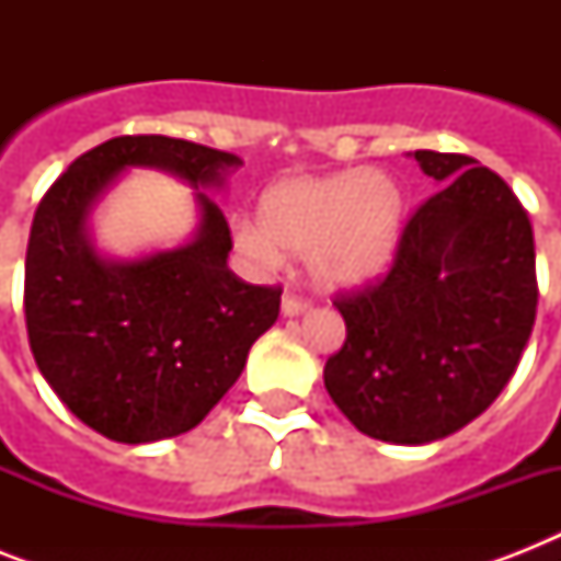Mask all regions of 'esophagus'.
<instances>
[{"mask_svg":"<svg viewBox=\"0 0 561 561\" xmlns=\"http://www.w3.org/2000/svg\"><path fill=\"white\" fill-rule=\"evenodd\" d=\"M308 308H311V302L302 297H297V294H285V297H282V314L285 317L306 314Z\"/></svg>","mask_w":561,"mask_h":561,"instance_id":"1","label":"esophagus"}]
</instances>
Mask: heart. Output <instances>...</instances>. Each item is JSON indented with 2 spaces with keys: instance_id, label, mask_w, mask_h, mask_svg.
<instances>
[{
  "instance_id": "b5f03b06",
  "label": "heart",
  "mask_w": 561,
  "mask_h": 561,
  "mask_svg": "<svg viewBox=\"0 0 561 561\" xmlns=\"http://www.w3.org/2000/svg\"><path fill=\"white\" fill-rule=\"evenodd\" d=\"M404 227V197L383 171L350 169L323 178H288L259 201V224L238 220L236 247L262 267L308 255L323 288L350 290L390 267Z\"/></svg>"
}]
</instances>
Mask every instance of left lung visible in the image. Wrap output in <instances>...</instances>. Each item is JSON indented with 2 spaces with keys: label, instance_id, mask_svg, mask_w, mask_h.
I'll list each match as a JSON object with an SVG mask.
<instances>
[{
  "label": "left lung",
  "instance_id": "left-lung-1",
  "mask_svg": "<svg viewBox=\"0 0 561 561\" xmlns=\"http://www.w3.org/2000/svg\"><path fill=\"white\" fill-rule=\"evenodd\" d=\"M439 183L401 229L381 282L334 299L346 320L323 381L360 434L443 439L513 378L536 323V244L513 188L466 153L416 151Z\"/></svg>",
  "mask_w": 561,
  "mask_h": 561
}]
</instances>
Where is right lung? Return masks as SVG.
Returning a JSON list of instances; mask_svg holds the SVG:
<instances>
[{"label":"right lung","instance_id":"1","mask_svg":"<svg viewBox=\"0 0 561 561\" xmlns=\"http://www.w3.org/2000/svg\"><path fill=\"white\" fill-rule=\"evenodd\" d=\"M236 153L171 136H116L81 153L39 201L25 253V325L57 399L116 443H157L201 425L279 317L282 288L227 267V218L197 192L192 241L113 262L90 238L92 206L127 169L192 188L224 186Z\"/></svg>","mask_w":561,"mask_h":561}]
</instances>
